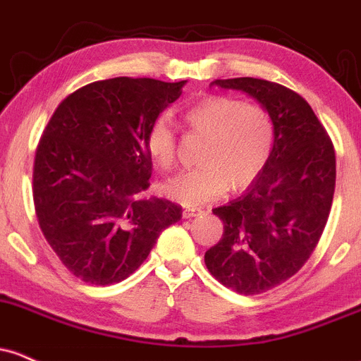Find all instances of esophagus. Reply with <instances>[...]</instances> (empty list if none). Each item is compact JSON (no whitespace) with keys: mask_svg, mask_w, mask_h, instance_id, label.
Instances as JSON below:
<instances>
[{"mask_svg":"<svg viewBox=\"0 0 361 361\" xmlns=\"http://www.w3.org/2000/svg\"><path fill=\"white\" fill-rule=\"evenodd\" d=\"M204 211L202 209H194V207H188V209H183V218H194V216H199V214H202Z\"/></svg>","mask_w":361,"mask_h":361,"instance_id":"1","label":"esophagus"}]
</instances>
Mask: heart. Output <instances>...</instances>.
Returning a JSON list of instances; mask_svg holds the SVG:
<instances>
[{
  "instance_id": "1",
  "label": "heart",
  "mask_w": 361,
  "mask_h": 361,
  "mask_svg": "<svg viewBox=\"0 0 361 361\" xmlns=\"http://www.w3.org/2000/svg\"><path fill=\"white\" fill-rule=\"evenodd\" d=\"M183 122L206 137L202 166L181 171L162 183L164 195L183 206L213 201L228 187H248L260 176L274 150V123L260 104L209 96L188 106ZM147 150L159 166L169 167L174 162L176 133L169 120L157 118L152 123Z\"/></svg>"
}]
</instances>
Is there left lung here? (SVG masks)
Listing matches in <instances>:
<instances>
[{"mask_svg": "<svg viewBox=\"0 0 361 361\" xmlns=\"http://www.w3.org/2000/svg\"><path fill=\"white\" fill-rule=\"evenodd\" d=\"M211 85L248 94L274 123L267 166L245 195L214 207L224 235L204 255L224 286L264 293L297 274L318 245L336 190V152L312 108L293 90L250 76Z\"/></svg>", "mask_w": 361, "mask_h": 361, "instance_id": "obj_1", "label": "left lung"}]
</instances>
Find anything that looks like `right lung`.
Returning a JSON list of instances; mask_svg holds the SVG:
<instances>
[{
  "label": "right lung",
  "mask_w": 361,
  "mask_h": 361,
  "mask_svg": "<svg viewBox=\"0 0 361 361\" xmlns=\"http://www.w3.org/2000/svg\"><path fill=\"white\" fill-rule=\"evenodd\" d=\"M187 80L92 82L57 106L36 148L32 197L39 228L69 272L89 285L129 278L178 204L141 197L150 187L147 134Z\"/></svg>",
  "instance_id": "obj_1"
}]
</instances>
